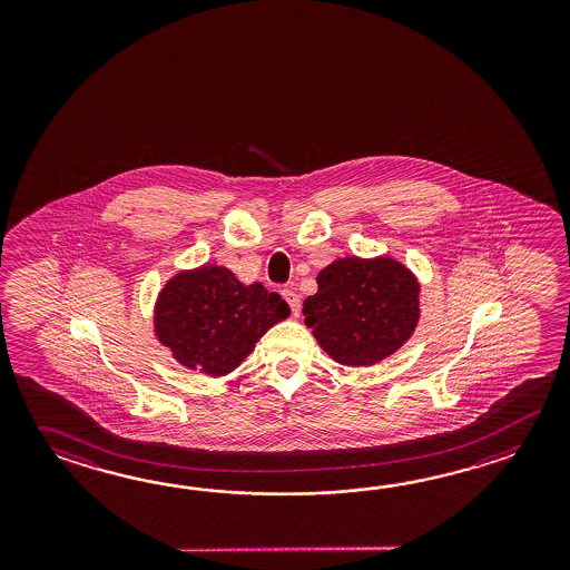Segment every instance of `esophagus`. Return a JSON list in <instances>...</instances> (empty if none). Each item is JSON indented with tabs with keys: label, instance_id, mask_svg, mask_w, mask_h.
Here are the masks:
<instances>
[{
	"label": "esophagus",
	"instance_id": "1",
	"mask_svg": "<svg viewBox=\"0 0 570 570\" xmlns=\"http://www.w3.org/2000/svg\"><path fill=\"white\" fill-rule=\"evenodd\" d=\"M283 297H285V302L289 303L293 315L299 314V309H302V299H299V295H297L293 289H283Z\"/></svg>",
	"mask_w": 570,
	"mask_h": 570
}]
</instances>
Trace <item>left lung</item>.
<instances>
[{
	"label": "left lung",
	"instance_id": "left-lung-1",
	"mask_svg": "<svg viewBox=\"0 0 570 570\" xmlns=\"http://www.w3.org/2000/svg\"><path fill=\"white\" fill-rule=\"evenodd\" d=\"M420 283L397 261L348 256L320 271L305 326L340 364L368 366L400 351L420 320Z\"/></svg>",
	"mask_w": 570,
	"mask_h": 570
}]
</instances>
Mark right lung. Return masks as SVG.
<instances>
[{
	"label": "right lung",
	"mask_w": 570,
	"mask_h": 570,
	"mask_svg": "<svg viewBox=\"0 0 570 570\" xmlns=\"http://www.w3.org/2000/svg\"><path fill=\"white\" fill-rule=\"evenodd\" d=\"M289 314L279 293L261 283L246 287L230 268L204 265L175 275L158 293L155 332L183 366L222 376Z\"/></svg>",
	"instance_id": "obj_1"
}]
</instances>
